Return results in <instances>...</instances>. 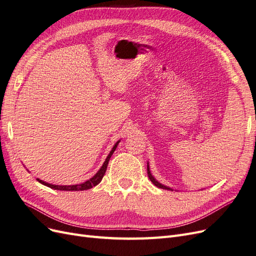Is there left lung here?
<instances>
[{
	"instance_id": "left-lung-1",
	"label": "left lung",
	"mask_w": 256,
	"mask_h": 256,
	"mask_svg": "<svg viewBox=\"0 0 256 256\" xmlns=\"http://www.w3.org/2000/svg\"><path fill=\"white\" fill-rule=\"evenodd\" d=\"M147 174H148V177H150V182L156 186V187H158V188H161V189H166V190H171V191H173L171 188H168V187H166V186H164V184H160L159 182H157L156 180H154V177L152 175V173H150V166H148V164H147Z\"/></svg>"
}]
</instances>
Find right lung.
<instances>
[{"label":"right lung","instance_id":"obj_1","mask_svg":"<svg viewBox=\"0 0 256 256\" xmlns=\"http://www.w3.org/2000/svg\"><path fill=\"white\" fill-rule=\"evenodd\" d=\"M120 141H118L115 143V145L113 146L112 150L110 152V154H108V157L106 159V161L104 162L102 166L100 168L99 171L92 176V178H90L88 180L84 182L82 184H72V186H58V184H48L46 182H42L40 180H37L38 182H40V184L47 186V187L51 188V189H54V190H62V191H83V190H88V189H90L92 187H95V186H97L100 182H102V177L104 176L106 174V166H108V164H109V160L111 158V156L113 154V152H115L116 147H118Z\"/></svg>","mask_w":256,"mask_h":256}]
</instances>
